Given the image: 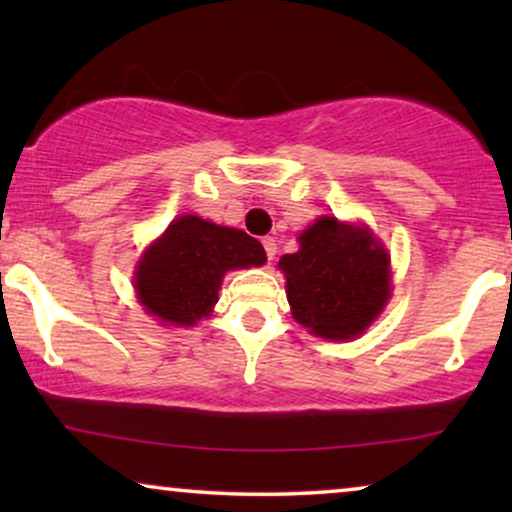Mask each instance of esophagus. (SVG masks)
<instances>
[{
    "label": "esophagus",
    "mask_w": 512,
    "mask_h": 512,
    "mask_svg": "<svg viewBox=\"0 0 512 512\" xmlns=\"http://www.w3.org/2000/svg\"><path fill=\"white\" fill-rule=\"evenodd\" d=\"M263 249H265V256H268V261H272V258H275V254H277V242H275V237H263Z\"/></svg>",
    "instance_id": "1"
}]
</instances>
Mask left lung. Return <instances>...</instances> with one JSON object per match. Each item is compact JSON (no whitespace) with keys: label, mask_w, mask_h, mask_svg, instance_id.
Masks as SVG:
<instances>
[{"label":"left lung","mask_w":512,"mask_h":512,"mask_svg":"<svg viewBox=\"0 0 512 512\" xmlns=\"http://www.w3.org/2000/svg\"><path fill=\"white\" fill-rule=\"evenodd\" d=\"M296 254L279 258L291 314L326 340L361 335L391 296L389 254L366 226L321 216L298 237Z\"/></svg>","instance_id":"left-lung-1"}]
</instances>
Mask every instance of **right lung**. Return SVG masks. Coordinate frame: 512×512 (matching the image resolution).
I'll use <instances>...</instances> for the list:
<instances>
[{
	"mask_svg": "<svg viewBox=\"0 0 512 512\" xmlns=\"http://www.w3.org/2000/svg\"><path fill=\"white\" fill-rule=\"evenodd\" d=\"M263 263V244L244 230L184 214L139 258L135 291L160 324L195 326L212 314L228 270Z\"/></svg>",
	"mask_w": 512,
	"mask_h": 512,
	"instance_id": "add662e5",
	"label": "right lung"
}]
</instances>
